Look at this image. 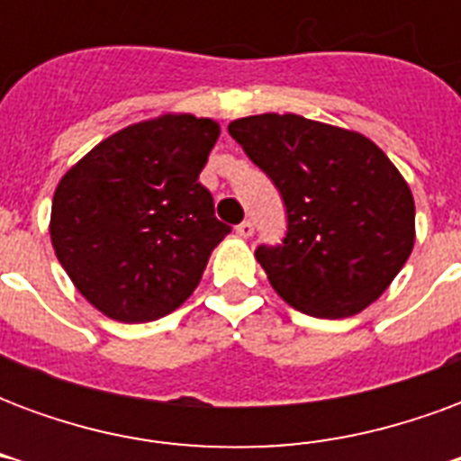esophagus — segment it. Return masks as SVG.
Listing matches in <instances>:
<instances>
[{
  "label": "esophagus",
  "instance_id": "esophagus-1",
  "mask_svg": "<svg viewBox=\"0 0 461 461\" xmlns=\"http://www.w3.org/2000/svg\"><path fill=\"white\" fill-rule=\"evenodd\" d=\"M237 234H240V237H244V240H249L251 234H254V224H251L249 220H244L241 224H237Z\"/></svg>",
  "mask_w": 461,
  "mask_h": 461
}]
</instances>
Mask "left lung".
Segmentation results:
<instances>
[{"label": "left lung", "instance_id": "left-lung-1", "mask_svg": "<svg viewBox=\"0 0 461 461\" xmlns=\"http://www.w3.org/2000/svg\"><path fill=\"white\" fill-rule=\"evenodd\" d=\"M230 135L281 192L286 237L257 261L281 299L316 319L356 316L405 267L415 200L366 135L294 113L230 122Z\"/></svg>", "mask_w": 461, "mask_h": 461}]
</instances>
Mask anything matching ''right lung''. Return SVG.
<instances>
[{"instance_id": "1", "label": "right lung", "mask_w": 461, "mask_h": 461, "mask_svg": "<svg viewBox=\"0 0 461 461\" xmlns=\"http://www.w3.org/2000/svg\"><path fill=\"white\" fill-rule=\"evenodd\" d=\"M220 125L167 113L122 128L66 172L51 204V244L88 303L108 319L167 316L197 289L231 231L200 172Z\"/></svg>"}]
</instances>
